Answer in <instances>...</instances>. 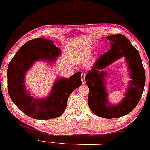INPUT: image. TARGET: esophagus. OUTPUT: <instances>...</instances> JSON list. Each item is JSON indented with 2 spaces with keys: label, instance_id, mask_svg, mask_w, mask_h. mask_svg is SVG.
<instances>
[{
  "label": "esophagus",
  "instance_id": "34e87169",
  "mask_svg": "<svg viewBox=\"0 0 150 150\" xmlns=\"http://www.w3.org/2000/svg\"><path fill=\"white\" fill-rule=\"evenodd\" d=\"M85 76H86L85 73H82L81 74V80H82V84H84V83H85Z\"/></svg>",
  "mask_w": 150,
  "mask_h": 150
}]
</instances>
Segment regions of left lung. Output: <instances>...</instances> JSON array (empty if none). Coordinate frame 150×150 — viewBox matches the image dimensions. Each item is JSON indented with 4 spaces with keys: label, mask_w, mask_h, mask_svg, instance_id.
<instances>
[{
    "label": "left lung",
    "mask_w": 150,
    "mask_h": 150,
    "mask_svg": "<svg viewBox=\"0 0 150 150\" xmlns=\"http://www.w3.org/2000/svg\"><path fill=\"white\" fill-rule=\"evenodd\" d=\"M106 38L111 42V49L100 56L85 76L89 89L88 103L97 116L106 119L119 118L131 112L140 101L145 86V72L140 54L126 36L117 34ZM122 56L126 58L132 80L124 100L117 106H107V94L104 83V77L107 74L100 70Z\"/></svg>",
    "instance_id": "obj_1"
}]
</instances>
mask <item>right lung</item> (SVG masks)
I'll return each instance as SVG.
<instances>
[{
  "label": "right lung",
  "mask_w": 150,
  "mask_h": 150,
  "mask_svg": "<svg viewBox=\"0 0 150 150\" xmlns=\"http://www.w3.org/2000/svg\"><path fill=\"white\" fill-rule=\"evenodd\" d=\"M61 54V50L53 41L38 38L28 41L18 50L8 65V88L10 98L17 107L27 116L36 120H50L60 117L66 110L68 96L82 85L77 72L70 78H59L56 81L47 98L32 97L26 89L25 74L35 61H54Z\"/></svg>",
  "instance_id": "right-lung-1"
}]
</instances>
